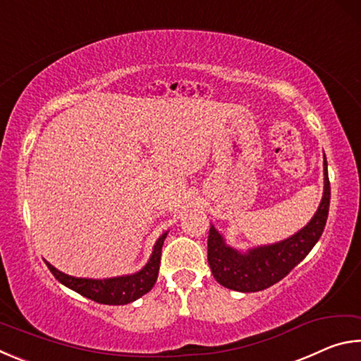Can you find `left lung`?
Here are the masks:
<instances>
[{
    "label": "left lung",
    "mask_w": 361,
    "mask_h": 361,
    "mask_svg": "<svg viewBox=\"0 0 361 361\" xmlns=\"http://www.w3.org/2000/svg\"><path fill=\"white\" fill-rule=\"evenodd\" d=\"M323 170H325V191L319 210L310 223L290 239L279 242L276 245L250 250L248 253H239L224 245L223 237L212 226L209 232V264L213 277L219 285L242 293L266 290L288 276L291 269L309 255L319 242L328 219L331 188H329L326 157L323 162Z\"/></svg>",
    "instance_id": "left-lung-1"
}]
</instances>
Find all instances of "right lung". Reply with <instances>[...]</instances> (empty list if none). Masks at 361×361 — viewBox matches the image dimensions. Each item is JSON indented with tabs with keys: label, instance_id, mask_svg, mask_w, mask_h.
Returning a JSON list of instances; mask_svg holds the SVG:
<instances>
[{
	"label": "right lung",
	"instance_id": "add662e5",
	"mask_svg": "<svg viewBox=\"0 0 361 361\" xmlns=\"http://www.w3.org/2000/svg\"><path fill=\"white\" fill-rule=\"evenodd\" d=\"M167 232L159 237V240L154 245V252H152L151 258L142 271L133 274V276L126 277H114V279H105V280H90V279H76L66 274L57 271L52 264H46L52 276L56 277L60 283H63L68 288L75 290L79 295L92 299L95 302L100 304H109V305H121L129 304L135 299L146 295L152 286H154L159 274V264H161V253L162 245L166 240Z\"/></svg>",
	"mask_w": 361,
	"mask_h": 361
}]
</instances>
